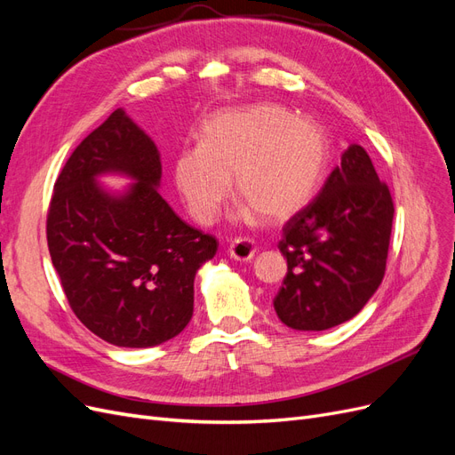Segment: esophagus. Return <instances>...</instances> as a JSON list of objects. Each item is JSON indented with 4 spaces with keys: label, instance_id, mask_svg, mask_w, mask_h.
Wrapping results in <instances>:
<instances>
[{
    "label": "esophagus",
    "instance_id": "1",
    "mask_svg": "<svg viewBox=\"0 0 455 455\" xmlns=\"http://www.w3.org/2000/svg\"><path fill=\"white\" fill-rule=\"evenodd\" d=\"M228 251H229V256H231L233 259H237V261H249V259H252L254 254H256V244H254V241L249 239V237H239V239H235V241H231Z\"/></svg>",
    "mask_w": 455,
    "mask_h": 455
}]
</instances>
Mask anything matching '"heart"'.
Masks as SVG:
<instances>
[{
  "mask_svg": "<svg viewBox=\"0 0 455 455\" xmlns=\"http://www.w3.org/2000/svg\"><path fill=\"white\" fill-rule=\"evenodd\" d=\"M326 161L328 139L319 123L275 104H252L204 123L201 146L174 161V184L199 224H212L231 197V176L246 203L243 214L256 211L266 222H283L311 199Z\"/></svg>",
  "mask_w": 455,
  "mask_h": 455,
  "instance_id": "b5f03b06",
  "label": "heart"
}]
</instances>
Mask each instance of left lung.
Segmentation results:
<instances>
[{
  "label": "left lung",
  "instance_id": "left-lung-1",
  "mask_svg": "<svg viewBox=\"0 0 455 455\" xmlns=\"http://www.w3.org/2000/svg\"><path fill=\"white\" fill-rule=\"evenodd\" d=\"M395 206L363 146L351 144L316 197L283 228L288 271L273 298L294 330L346 323L374 296L387 264Z\"/></svg>",
  "mask_w": 455,
  "mask_h": 455
}]
</instances>
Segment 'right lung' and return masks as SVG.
Masks as SVG:
<instances>
[{"mask_svg":"<svg viewBox=\"0 0 455 455\" xmlns=\"http://www.w3.org/2000/svg\"><path fill=\"white\" fill-rule=\"evenodd\" d=\"M104 172L137 182L109 196ZM161 159L149 136L116 109L74 149L47 212V244L72 311L117 347H154L178 336L194 315L197 269L216 237L188 226L159 191Z\"/></svg>","mask_w":455,"mask_h":455,"instance_id":"1","label":"right lung"}]
</instances>
